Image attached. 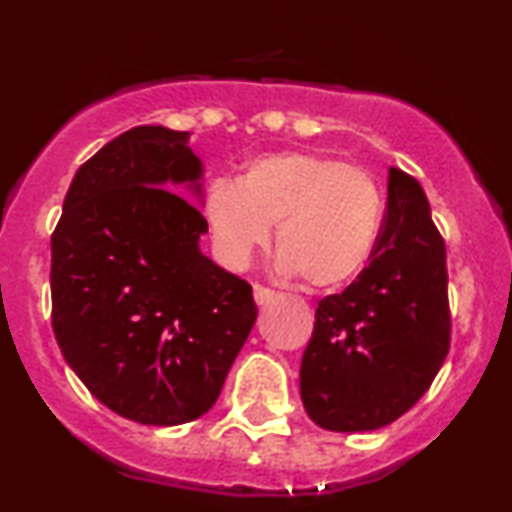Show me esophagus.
<instances>
[{
    "instance_id": "34e87169",
    "label": "esophagus",
    "mask_w": 512,
    "mask_h": 512,
    "mask_svg": "<svg viewBox=\"0 0 512 512\" xmlns=\"http://www.w3.org/2000/svg\"><path fill=\"white\" fill-rule=\"evenodd\" d=\"M252 293H255V303L257 305H267L274 298V291L267 289V286H262V284L252 286Z\"/></svg>"
}]
</instances>
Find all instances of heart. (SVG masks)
<instances>
[{"label": "heart", "mask_w": 512, "mask_h": 512, "mask_svg": "<svg viewBox=\"0 0 512 512\" xmlns=\"http://www.w3.org/2000/svg\"><path fill=\"white\" fill-rule=\"evenodd\" d=\"M202 214L226 267L243 269L276 223V269L325 291L368 264L383 226V195L366 168L342 158L276 151L245 163L238 182L211 180Z\"/></svg>", "instance_id": "1"}]
</instances>
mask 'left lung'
<instances>
[{
	"mask_svg": "<svg viewBox=\"0 0 512 512\" xmlns=\"http://www.w3.org/2000/svg\"><path fill=\"white\" fill-rule=\"evenodd\" d=\"M450 349L445 243L419 180L387 175L368 267L322 298L301 361V399L327 431H375L424 397Z\"/></svg>",
	"mask_w": 512,
	"mask_h": 512,
	"instance_id": "left-lung-1",
	"label": "left lung"
}]
</instances>
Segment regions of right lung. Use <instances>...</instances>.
I'll list each match as a JSON object with an SVG mask.
<instances>
[{"mask_svg": "<svg viewBox=\"0 0 512 512\" xmlns=\"http://www.w3.org/2000/svg\"><path fill=\"white\" fill-rule=\"evenodd\" d=\"M190 132L139 125L76 170L52 233V330L91 395L144 426L214 407L255 325L252 286L199 250Z\"/></svg>", "mask_w": 512, "mask_h": 512, "instance_id": "obj_1", "label": "right lung"}]
</instances>
